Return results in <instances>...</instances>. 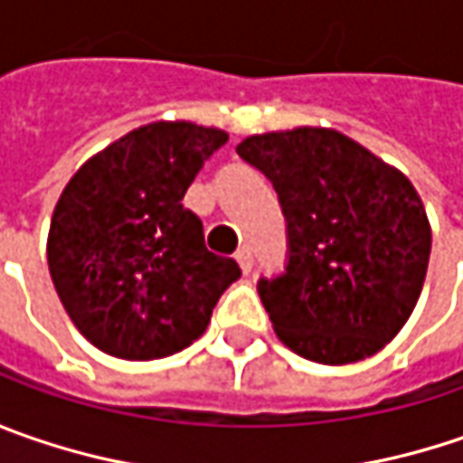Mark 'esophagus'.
<instances>
[{
	"label": "esophagus",
	"mask_w": 463,
	"mask_h": 463,
	"mask_svg": "<svg viewBox=\"0 0 463 463\" xmlns=\"http://www.w3.org/2000/svg\"><path fill=\"white\" fill-rule=\"evenodd\" d=\"M235 261L241 264V269H243V274H251L253 269V253L249 246H243V249H238V253H235Z\"/></svg>",
	"instance_id": "1"
}]
</instances>
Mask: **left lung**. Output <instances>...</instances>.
<instances>
[{"label":"left lung","instance_id":"1","mask_svg":"<svg viewBox=\"0 0 463 463\" xmlns=\"http://www.w3.org/2000/svg\"><path fill=\"white\" fill-rule=\"evenodd\" d=\"M235 150L269 178L288 222L285 271L259 279L282 345L324 365L383 350L412 316L430 259L410 178L334 129L253 134Z\"/></svg>","mask_w":463,"mask_h":463}]
</instances>
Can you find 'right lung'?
<instances>
[{"label":"right lung","mask_w":463,"mask_h":463,"mask_svg":"<svg viewBox=\"0 0 463 463\" xmlns=\"http://www.w3.org/2000/svg\"><path fill=\"white\" fill-rule=\"evenodd\" d=\"M228 134L155 121L124 134L71 175L49 231V271L82 336L121 360L189 347L220 295L241 277L204 246L202 220L181 204Z\"/></svg>","instance_id":"1"}]
</instances>
